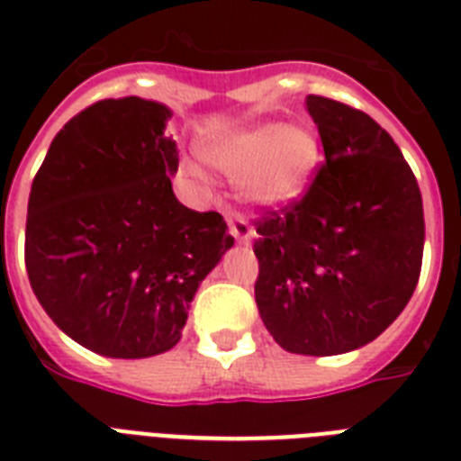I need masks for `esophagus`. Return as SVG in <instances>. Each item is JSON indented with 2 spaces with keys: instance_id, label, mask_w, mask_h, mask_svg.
Masks as SVG:
<instances>
[{
  "instance_id": "1",
  "label": "esophagus",
  "mask_w": 461,
  "mask_h": 461,
  "mask_svg": "<svg viewBox=\"0 0 461 461\" xmlns=\"http://www.w3.org/2000/svg\"><path fill=\"white\" fill-rule=\"evenodd\" d=\"M227 227H230V231L234 234V239H237L239 244H249L251 241V224L246 222V217L241 215V212H237V210H227Z\"/></svg>"
}]
</instances>
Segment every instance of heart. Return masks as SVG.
I'll list each match as a JSON object with an SVG mask.
<instances>
[{"mask_svg":"<svg viewBox=\"0 0 461 461\" xmlns=\"http://www.w3.org/2000/svg\"><path fill=\"white\" fill-rule=\"evenodd\" d=\"M227 174H241V191L256 203H282L303 191L318 165V139L308 126L260 124L220 139L205 150Z\"/></svg>","mask_w":461,"mask_h":461,"instance_id":"1","label":"heart"}]
</instances>
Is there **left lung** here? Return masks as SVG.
Returning <instances> with one entry per match:
<instances>
[{
  "mask_svg": "<svg viewBox=\"0 0 461 461\" xmlns=\"http://www.w3.org/2000/svg\"><path fill=\"white\" fill-rule=\"evenodd\" d=\"M325 162L256 220V303L282 349L332 357L373 342L421 275L423 203L393 136L366 112L308 95Z\"/></svg>",
  "mask_w": 461,
  "mask_h": 461,
  "instance_id": "1",
  "label": "left lung"
}]
</instances>
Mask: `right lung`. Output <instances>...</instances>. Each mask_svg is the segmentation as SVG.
<instances>
[{"label":"right lung","instance_id":"obj_1","mask_svg":"<svg viewBox=\"0 0 461 461\" xmlns=\"http://www.w3.org/2000/svg\"><path fill=\"white\" fill-rule=\"evenodd\" d=\"M172 112L100 100L54 136L31 186L25 270L54 325L110 358L172 349L198 285L234 237L215 210L176 201Z\"/></svg>","mask_w":461,"mask_h":461}]
</instances>
